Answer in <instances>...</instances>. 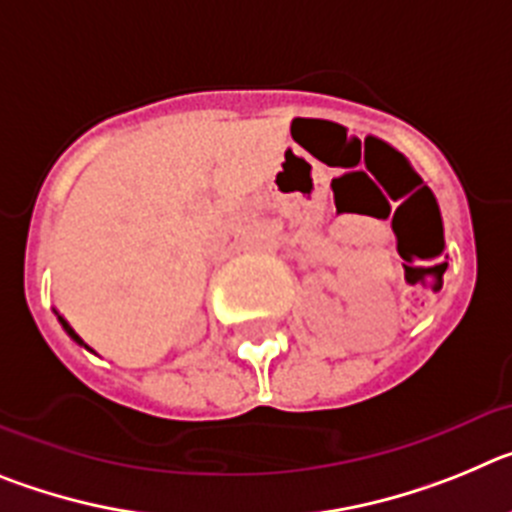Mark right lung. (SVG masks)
<instances>
[{"label": "right lung", "instance_id": "1", "mask_svg": "<svg viewBox=\"0 0 512 512\" xmlns=\"http://www.w3.org/2000/svg\"><path fill=\"white\" fill-rule=\"evenodd\" d=\"M58 320H61V325H63V328H66V333H69V336H71V338H74V341H76V343H81L79 333H76V330H74V328H71V325H69V320H66V318H61V315H58Z\"/></svg>", "mask_w": 512, "mask_h": 512}]
</instances>
